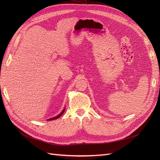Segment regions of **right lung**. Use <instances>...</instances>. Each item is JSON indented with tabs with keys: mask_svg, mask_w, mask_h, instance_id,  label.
<instances>
[{
	"mask_svg": "<svg viewBox=\"0 0 160 160\" xmlns=\"http://www.w3.org/2000/svg\"><path fill=\"white\" fill-rule=\"evenodd\" d=\"M64 112H65V108L63 109V111L61 112V113H60L58 115H57V116H56V117H53V118H51V119H48V121H51V120H54V119H58V118H59V117H60L63 113H64Z\"/></svg>",
	"mask_w": 160,
	"mask_h": 160,
	"instance_id": "obj_1",
	"label": "right lung"
}]
</instances>
